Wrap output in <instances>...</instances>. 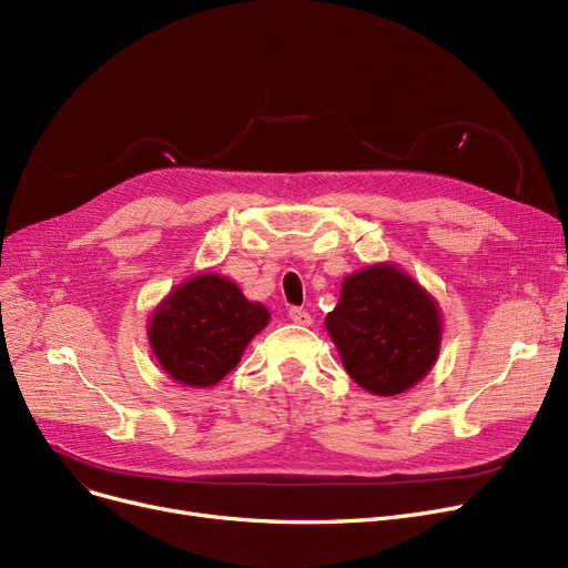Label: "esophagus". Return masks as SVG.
Returning <instances> with one entry per match:
<instances>
[{"mask_svg": "<svg viewBox=\"0 0 568 568\" xmlns=\"http://www.w3.org/2000/svg\"><path fill=\"white\" fill-rule=\"evenodd\" d=\"M287 317H290L294 324H302V326H308V324L313 322V317H311L308 311L296 308V306H292V308L287 311Z\"/></svg>", "mask_w": 568, "mask_h": 568, "instance_id": "1", "label": "esophagus"}]
</instances>
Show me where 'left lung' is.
<instances>
[{"label":"left lung","instance_id":"obj_1","mask_svg":"<svg viewBox=\"0 0 568 568\" xmlns=\"http://www.w3.org/2000/svg\"><path fill=\"white\" fill-rule=\"evenodd\" d=\"M347 375L377 396L419 382L439 352V311L430 296L392 264L345 278L338 306L326 315Z\"/></svg>","mask_w":568,"mask_h":568}]
</instances>
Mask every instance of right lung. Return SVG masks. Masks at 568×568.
<instances>
[{
    "instance_id": "1",
    "label": "right lung",
    "mask_w": 568,
    "mask_h": 568,
    "mask_svg": "<svg viewBox=\"0 0 568 568\" xmlns=\"http://www.w3.org/2000/svg\"><path fill=\"white\" fill-rule=\"evenodd\" d=\"M268 313L251 304L234 283L216 274H200L176 287L149 324L159 364L186 386L221 382L262 332Z\"/></svg>"
}]
</instances>
